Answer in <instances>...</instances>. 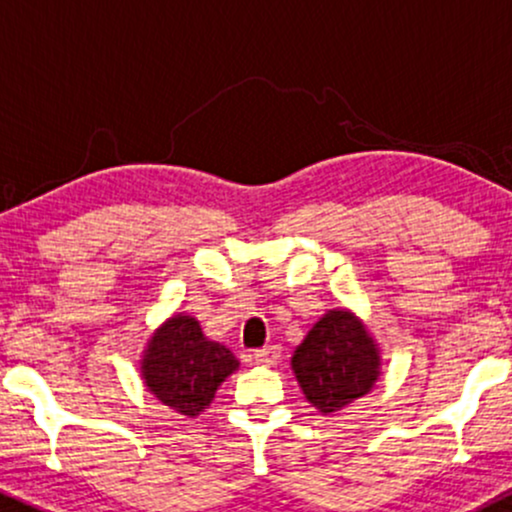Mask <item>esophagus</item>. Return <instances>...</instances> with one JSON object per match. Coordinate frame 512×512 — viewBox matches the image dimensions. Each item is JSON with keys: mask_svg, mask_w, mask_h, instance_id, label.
<instances>
[{"mask_svg": "<svg viewBox=\"0 0 512 512\" xmlns=\"http://www.w3.org/2000/svg\"><path fill=\"white\" fill-rule=\"evenodd\" d=\"M252 358H255V363H260V366H276L281 358V349L279 346H264V349H257Z\"/></svg>", "mask_w": 512, "mask_h": 512, "instance_id": "1", "label": "esophagus"}]
</instances>
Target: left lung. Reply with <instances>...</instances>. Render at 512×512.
<instances>
[{
	"instance_id": "8db88e82",
	"label": "left lung",
	"mask_w": 512,
	"mask_h": 512,
	"mask_svg": "<svg viewBox=\"0 0 512 512\" xmlns=\"http://www.w3.org/2000/svg\"><path fill=\"white\" fill-rule=\"evenodd\" d=\"M291 368L305 399L322 414L368 395L380 375L375 342L349 310H330L293 351Z\"/></svg>"
}]
</instances>
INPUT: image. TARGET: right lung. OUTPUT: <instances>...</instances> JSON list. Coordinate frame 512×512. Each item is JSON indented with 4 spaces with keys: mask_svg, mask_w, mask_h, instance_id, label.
<instances>
[{
    "mask_svg": "<svg viewBox=\"0 0 512 512\" xmlns=\"http://www.w3.org/2000/svg\"><path fill=\"white\" fill-rule=\"evenodd\" d=\"M236 356L226 346L209 342L195 317L175 315L151 337L142 358L149 392L182 416H197L214 399L233 370Z\"/></svg>",
    "mask_w": 512,
    "mask_h": 512,
    "instance_id": "obj_1",
    "label": "right lung"
}]
</instances>
